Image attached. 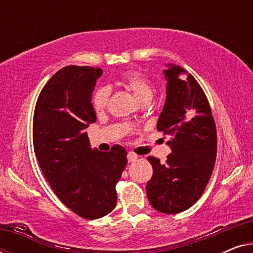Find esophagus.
<instances>
[{
  "mask_svg": "<svg viewBox=\"0 0 253 253\" xmlns=\"http://www.w3.org/2000/svg\"><path fill=\"white\" fill-rule=\"evenodd\" d=\"M138 159V155L136 153H133V152H129L127 153V161L129 162H134Z\"/></svg>",
  "mask_w": 253,
  "mask_h": 253,
  "instance_id": "1",
  "label": "esophagus"
}]
</instances>
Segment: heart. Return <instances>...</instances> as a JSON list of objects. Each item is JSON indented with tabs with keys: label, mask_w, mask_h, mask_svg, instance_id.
Returning a JSON list of instances; mask_svg holds the SVG:
<instances>
[{
	"label": "heart",
	"mask_w": 253,
	"mask_h": 253,
	"mask_svg": "<svg viewBox=\"0 0 253 253\" xmlns=\"http://www.w3.org/2000/svg\"><path fill=\"white\" fill-rule=\"evenodd\" d=\"M121 82L133 92V94L137 96V99L140 102L144 100H151L152 95H153V85H152L150 79L139 71L130 70L123 72L121 76ZM109 96L110 89L107 86H102V87L95 89L92 98V105L95 112H100V110L106 108V106L108 105Z\"/></svg>",
	"instance_id": "obj_1"
}]
</instances>
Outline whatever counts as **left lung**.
Here are the masks:
<instances>
[{
    "instance_id": "obj_1",
    "label": "left lung",
    "mask_w": 253,
    "mask_h": 253,
    "mask_svg": "<svg viewBox=\"0 0 253 253\" xmlns=\"http://www.w3.org/2000/svg\"><path fill=\"white\" fill-rule=\"evenodd\" d=\"M167 96L157 129L170 138L166 164L148 157L153 176L146 184L148 202L166 214L188 210L203 195L216 158V127L209 100L191 74L167 64Z\"/></svg>"
}]
</instances>
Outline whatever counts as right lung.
Masks as SVG:
<instances>
[{
    "instance_id": "right-lung-1",
    "label": "right lung",
    "mask_w": 253,
    "mask_h": 253,
    "mask_svg": "<svg viewBox=\"0 0 253 253\" xmlns=\"http://www.w3.org/2000/svg\"><path fill=\"white\" fill-rule=\"evenodd\" d=\"M100 68L68 65L41 91L33 116V146L41 170L58 199L84 219L115 209V185L127 164L126 148L89 147L86 127L96 121L92 93Z\"/></svg>"
}]
</instances>
